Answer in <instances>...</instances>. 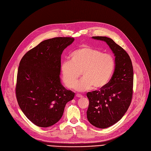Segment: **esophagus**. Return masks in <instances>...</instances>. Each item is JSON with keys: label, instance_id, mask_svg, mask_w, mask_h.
Here are the masks:
<instances>
[{"label": "esophagus", "instance_id": "34e87169", "mask_svg": "<svg viewBox=\"0 0 151 151\" xmlns=\"http://www.w3.org/2000/svg\"><path fill=\"white\" fill-rule=\"evenodd\" d=\"M77 97H78V98H82L83 96L81 95V94H79V93H77V94H76V96Z\"/></svg>", "mask_w": 151, "mask_h": 151}]
</instances>
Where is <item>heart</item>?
Instances as JSON below:
<instances>
[{"instance_id": "b5f03b06", "label": "heart", "mask_w": 151, "mask_h": 151, "mask_svg": "<svg viewBox=\"0 0 151 151\" xmlns=\"http://www.w3.org/2000/svg\"><path fill=\"white\" fill-rule=\"evenodd\" d=\"M114 69L115 60L112 55L84 46L71 54L70 60L62 62L61 74L65 85L71 89L81 73L82 79L74 87L78 91H85L92 87L96 89L104 87L111 79Z\"/></svg>"}]
</instances>
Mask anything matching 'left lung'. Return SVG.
Instances as JSON below:
<instances>
[{
  "instance_id": "8db88e82",
  "label": "left lung",
  "mask_w": 151,
  "mask_h": 151,
  "mask_svg": "<svg viewBox=\"0 0 151 151\" xmlns=\"http://www.w3.org/2000/svg\"><path fill=\"white\" fill-rule=\"evenodd\" d=\"M92 39L104 41L115 56V70L111 79L99 91L89 92L87 111L89 122L98 128L105 129L117 122L131 104L133 93V67L126 51L107 37Z\"/></svg>"
}]
</instances>
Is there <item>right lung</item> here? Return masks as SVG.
<instances>
[{
  "label": "right lung",
  "instance_id": "add662e5",
  "mask_svg": "<svg viewBox=\"0 0 151 151\" xmlns=\"http://www.w3.org/2000/svg\"><path fill=\"white\" fill-rule=\"evenodd\" d=\"M73 37L45 40L28 51L20 62L15 87L19 106L35 125L47 127L58 122L75 93L62 85L61 54Z\"/></svg>",
  "mask_w": 151,
  "mask_h": 151
}]
</instances>
